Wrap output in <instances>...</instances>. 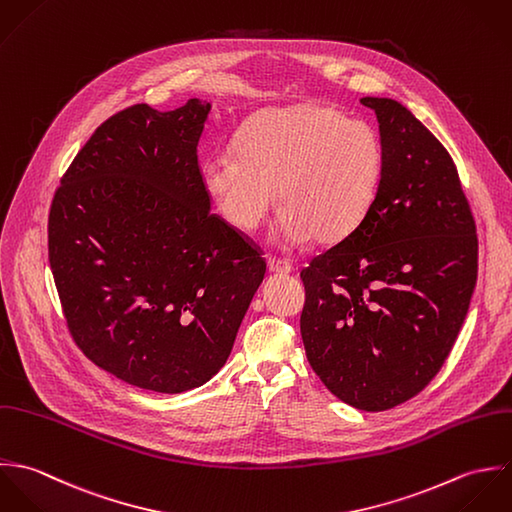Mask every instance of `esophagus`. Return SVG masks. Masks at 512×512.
Masks as SVG:
<instances>
[{"mask_svg": "<svg viewBox=\"0 0 512 512\" xmlns=\"http://www.w3.org/2000/svg\"><path fill=\"white\" fill-rule=\"evenodd\" d=\"M267 265H269L271 273H279V275L293 273V265L289 261H285V259H279V257H269Z\"/></svg>", "mask_w": 512, "mask_h": 512, "instance_id": "1", "label": "esophagus"}]
</instances>
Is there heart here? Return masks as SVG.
<instances>
[{
	"mask_svg": "<svg viewBox=\"0 0 512 512\" xmlns=\"http://www.w3.org/2000/svg\"><path fill=\"white\" fill-rule=\"evenodd\" d=\"M384 172L380 134L336 108L295 104L251 116L235 154L202 166L205 194L239 231H255L277 204L285 211L275 237L293 245L308 237L336 243L368 215Z\"/></svg>",
	"mask_w": 512,
	"mask_h": 512,
	"instance_id": "b5f03b06",
	"label": "heart"
}]
</instances>
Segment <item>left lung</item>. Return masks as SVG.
I'll list each match as a JSON object with an SVG mask.
<instances>
[{
    "label": "left lung",
    "mask_w": 512,
    "mask_h": 512,
    "mask_svg": "<svg viewBox=\"0 0 512 512\" xmlns=\"http://www.w3.org/2000/svg\"><path fill=\"white\" fill-rule=\"evenodd\" d=\"M376 112L384 172L364 221L301 271L308 362L342 402L384 411L441 370L477 283V225L445 146L392 99Z\"/></svg>",
    "instance_id": "8db88e82"
}]
</instances>
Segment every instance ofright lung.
<instances>
[{"instance_id":"right-lung-1","label":"right lung","mask_w":512,"mask_h":512,"mask_svg":"<svg viewBox=\"0 0 512 512\" xmlns=\"http://www.w3.org/2000/svg\"><path fill=\"white\" fill-rule=\"evenodd\" d=\"M209 104H132L93 132L49 207V265L79 350L126 384L180 394L225 364L267 263L209 211Z\"/></svg>"}]
</instances>
